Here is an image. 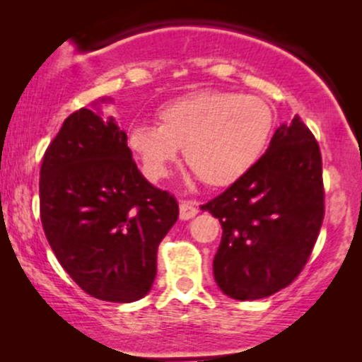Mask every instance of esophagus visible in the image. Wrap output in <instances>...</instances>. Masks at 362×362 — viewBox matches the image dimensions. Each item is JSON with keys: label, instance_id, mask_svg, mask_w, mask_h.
I'll return each instance as SVG.
<instances>
[{"label": "esophagus", "instance_id": "esophagus-1", "mask_svg": "<svg viewBox=\"0 0 362 362\" xmlns=\"http://www.w3.org/2000/svg\"><path fill=\"white\" fill-rule=\"evenodd\" d=\"M198 214V206H196L194 202H180V218H184V221H189V218H192L194 215Z\"/></svg>", "mask_w": 362, "mask_h": 362}]
</instances>
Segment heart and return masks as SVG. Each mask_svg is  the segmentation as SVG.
<instances>
[{
	"label": "heart",
	"mask_w": 362,
	"mask_h": 362,
	"mask_svg": "<svg viewBox=\"0 0 362 362\" xmlns=\"http://www.w3.org/2000/svg\"><path fill=\"white\" fill-rule=\"evenodd\" d=\"M262 98L231 90H198L158 110L156 124H134L127 147L145 177L163 180L184 148L191 170L210 187L235 184L257 163L273 131Z\"/></svg>",
	"instance_id": "heart-1"
}]
</instances>
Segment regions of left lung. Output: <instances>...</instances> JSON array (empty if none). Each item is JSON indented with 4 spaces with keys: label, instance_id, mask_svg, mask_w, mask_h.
<instances>
[{
    "label": "left lung",
    "instance_id": "obj_1",
    "mask_svg": "<svg viewBox=\"0 0 362 362\" xmlns=\"http://www.w3.org/2000/svg\"><path fill=\"white\" fill-rule=\"evenodd\" d=\"M202 208L222 226L214 259L222 293L247 301L293 284L324 221L322 158L312 131L299 117L282 124L266 154Z\"/></svg>",
    "mask_w": 362,
    "mask_h": 362
}]
</instances>
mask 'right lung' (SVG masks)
<instances>
[{
  "label": "right lung",
  "mask_w": 362,
  "mask_h": 362,
  "mask_svg": "<svg viewBox=\"0 0 362 362\" xmlns=\"http://www.w3.org/2000/svg\"><path fill=\"white\" fill-rule=\"evenodd\" d=\"M40 217L57 261L80 289L131 303L151 291L158 247L177 222L178 203L145 180L112 117L80 108L43 156Z\"/></svg>",
  "instance_id": "1"
}]
</instances>
